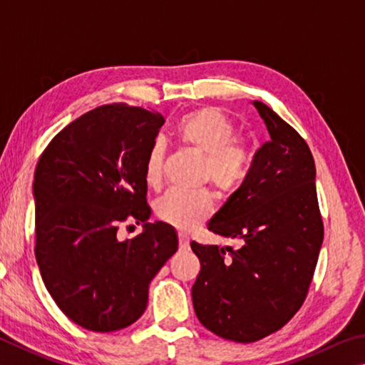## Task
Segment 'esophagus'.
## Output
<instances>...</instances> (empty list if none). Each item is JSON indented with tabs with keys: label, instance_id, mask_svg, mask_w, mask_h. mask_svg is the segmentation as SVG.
I'll list each match as a JSON object with an SVG mask.
<instances>
[{
	"label": "esophagus",
	"instance_id": "1",
	"mask_svg": "<svg viewBox=\"0 0 365 365\" xmlns=\"http://www.w3.org/2000/svg\"><path fill=\"white\" fill-rule=\"evenodd\" d=\"M178 247H180V250H187L190 247V240L187 235L178 233Z\"/></svg>",
	"mask_w": 365,
	"mask_h": 365
}]
</instances>
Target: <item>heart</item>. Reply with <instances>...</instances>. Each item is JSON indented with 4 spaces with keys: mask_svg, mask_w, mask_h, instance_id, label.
<instances>
[{
    "mask_svg": "<svg viewBox=\"0 0 365 365\" xmlns=\"http://www.w3.org/2000/svg\"><path fill=\"white\" fill-rule=\"evenodd\" d=\"M236 130L227 115L214 107L197 108L180 118L175 125L178 143L195 155L204 158L202 175L222 193H231L247 177L250 151L235 140ZM164 143L156 140L145 160V180L158 187L163 178ZM214 210V201L207 191L182 193L168 191L155 202L160 220L180 230H190L205 220Z\"/></svg>",
    "mask_w": 365,
    "mask_h": 365,
    "instance_id": "1",
    "label": "heart"
}]
</instances>
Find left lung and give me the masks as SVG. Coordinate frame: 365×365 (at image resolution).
<instances>
[{
  "instance_id": "1",
  "label": "left lung",
  "mask_w": 365,
  "mask_h": 365,
  "mask_svg": "<svg viewBox=\"0 0 365 365\" xmlns=\"http://www.w3.org/2000/svg\"><path fill=\"white\" fill-rule=\"evenodd\" d=\"M254 105L269 140L207 223L212 233L240 241L241 247L191 242L201 263L191 287L197 319L240 343L260 340L292 319L307 298L324 240L307 142L267 105Z\"/></svg>"
}]
</instances>
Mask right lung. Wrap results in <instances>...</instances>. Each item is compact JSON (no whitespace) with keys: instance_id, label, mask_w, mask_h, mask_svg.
<instances>
[{"instance_id":"add662e5","label":"right lung","mask_w":365,"mask_h":365,"mask_svg":"<svg viewBox=\"0 0 365 365\" xmlns=\"http://www.w3.org/2000/svg\"><path fill=\"white\" fill-rule=\"evenodd\" d=\"M164 124L158 111L102 105L52 138L35 170L36 263L51 297L92 332L134 324L148 287L178 247L177 231L148 222L145 160ZM143 223L121 242L118 223Z\"/></svg>"}]
</instances>
